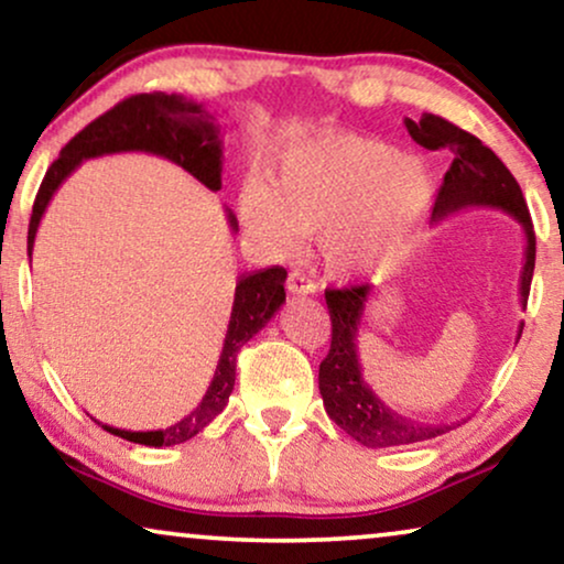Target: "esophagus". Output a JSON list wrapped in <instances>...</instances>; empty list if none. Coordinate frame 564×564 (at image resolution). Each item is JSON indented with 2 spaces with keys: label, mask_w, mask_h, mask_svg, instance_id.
Segmentation results:
<instances>
[{
  "label": "esophagus",
  "mask_w": 564,
  "mask_h": 564,
  "mask_svg": "<svg viewBox=\"0 0 564 564\" xmlns=\"http://www.w3.org/2000/svg\"><path fill=\"white\" fill-rule=\"evenodd\" d=\"M288 290L292 295H315V292H318V284H315L305 272H300V269H292L288 276Z\"/></svg>",
  "instance_id": "1"
}]
</instances>
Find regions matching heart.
Segmentation results:
<instances>
[{
	"mask_svg": "<svg viewBox=\"0 0 564 564\" xmlns=\"http://www.w3.org/2000/svg\"><path fill=\"white\" fill-rule=\"evenodd\" d=\"M434 199L423 161L380 138L323 135L292 145L238 197L243 226L280 253H295L307 230L326 228V259L344 274L388 267Z\"/></svg>",
	"mask_w": 564,
	"mask_h": 564,
	"instance_id": "b5f03b06",
	"label": "heart"
}]
</instances>
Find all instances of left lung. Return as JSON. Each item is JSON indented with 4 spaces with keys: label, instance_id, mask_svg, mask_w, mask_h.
I'll return each mask as SVG.
<instances>
[{
    "label": "left lung",
    "instance_id": "8db88e82",
    "mask_svg": "<svg viewBox=\"0 0 564 564\" xmlns=\"http://www.w3.org/2000/svg\"><path fill=\"white\" fill-rule=\"evenodd\" d=\"M405 128L413 141L423 145V149H449L454 153V161L449 172L444 174V184L438 189L431 218L442 220L444 215L457 213L462 207L482 205L498 207V210L508 213L521 223L523 236H527V251H523L519 295L521 305L527 307L536 261V236L519 182L513 180V174L508 172L503 161L480 138L452 126L449 120L438 118V115L426 112L419 122L405 118ZM369 297H372L369 284H357V288L346 290H326V305L330 315V349L318 369V388L326 413L336 421V426H341L351 438H357L365 446H372V449L429 442V438L446 434L454 426H431V423H419L392 411V408L384 405L375 395L372 388L365 382V377H361L359 326L361 318H365Z\"/></svg>",
    "mask_w": 564,
    "mask_h": 564
}]
</instances>
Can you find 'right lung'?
<instances>
[{
  "label": "right lung",
  "instance_id": "1",
  "mask_svg": "<svg viewBox=\"0 0 564 564\" xmlns=\"http://www.w3.org/2000/svg\"><path fill=\"white\" fill-rule=\"evenodd\" d=\"M122 151H145L156 153L174 161L184 172H189L197 182H203L207 189L218 192L223 187V141L220 128L210 112L203 105L192 102L182 95H166V91H153V95H135L122 99L112 110L91 120L82 133H76L64 149L61 156L53 161L48 172L43 176L41 189H37L33 215H30L28 228V257L33 253L35 234L41 226V218L48 207L53 192H56L68 174L74 172L82 161L105 156V153ZM228 213L230 228L238 230L236 215ZM284 280L288 272L282 267L259 269V272L243 274L236 282L234 311H230L228 334L223 341V351L215 367L213 382L199 400V405L174 426L159 431H126L99 423L110 434L128 438L133 444L143 446H174L189 442L197 436L215 415L223 413L228 405L230 392L236 384V357L241 346L259 334L267 326L269 318L280 311L284 303Z\"/></svg>",
  "mask_w": 564,
  "mask_h": 564
}]
</instances>
